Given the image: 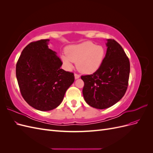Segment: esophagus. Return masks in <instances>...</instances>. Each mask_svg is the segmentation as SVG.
Returning a JSON list of instances; mask_svg holds the SVG:
<instances>
[{"mask_svg": "<svg viewBox=\"0 0 153 153\" xmlns=\"http://www.w3.org/2000/svg\"><path fill=\"white\" fill-rule=\"evenodd\" d=\"M75 79H78V78H80V75H78V74L75 73Z\"/></svg>", "mask_w": 153, "mask_h": 153, "instance_id": "1", "label": "esophagus"}]
</instances>
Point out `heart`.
<instances>
[{
  "label": "heart",
  "instance_id": "obj_1",
  "mask_svg": "<svg viewBox=\"0 0 153 153\" xmlns=\"http://www.w3.org/2000/svg\"><path fill=\"white\" fill-rule=\"evenodd\" d=\"M105 50L102 46L97 45L92 41L71 45L66 49L61 58L69 69L73 68V62H76V68L84 74H91L98 70L103 63Z\"/></svg>",
  "mask_w": 153,
  "mask_h": 153
}]
</instances>
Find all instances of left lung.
I'll return each mask as SVG.
<instances>
[{"mask_svg":"<svg viewBox=\"0 0 153 153\" xmlns=\"http://www.w3.org/2000/svg\"><path fill=\"white\" fill-rule=\"evenodd\" d=\"M106 55L98 70L82 76V92L86 103L93 108L105 109L117 103L126 93L130 71L129 59L116 41L107 39Z\"/></svg>","mask_w":153,"mask_h":153,"instance_id":"8db88e82","label":"left lung"}]
</instances>
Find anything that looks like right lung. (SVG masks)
I'll return each instance as SVG.
<instances>
[{"instance_id":"obj_1","label":"right lung","mask_w":153,"mask_h":153,"mask_svg":"<svg viewBox=\"0 0 153 153\" xmlns=\"http://www.w3.org/2000/svg\"><path fill=\"white\" fill-rule=\"evenodd\" d=\"M49 41L41 39L27 45L16 66L22 97L41 111L57 108L75 80L73 73L61 69L62 62L56 52L48 48Z\"/></svg>"}]
</instances>
